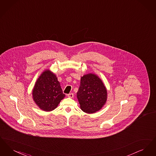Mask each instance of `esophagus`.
I'll list each match as a JSON object with an SVG mask.
<instances>
[{"instance_id":"1","label":"esophagus","mask_w":156,"mask_h":156,"mask_svg":"<svg viewBox=\"0 0 156 156\" xmlns=\"http://www.w3.org/2000/svg\"><path fill=\"white\" fill-rule=\"evenodd\" d=\"M67 97L68 98H73L74 97V94L73 93H71V94H69L67 95Z\"/></svg>"}]
</instances>
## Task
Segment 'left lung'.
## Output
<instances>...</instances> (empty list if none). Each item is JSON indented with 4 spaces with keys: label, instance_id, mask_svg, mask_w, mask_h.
Here are the masks:
<instances>
[{
    "label": "left lung",
    "instance_id": "left-lung-1",
    "mask_svg": "<svg viewBox=\"0 0 156 156\" xmlns=\"http://www.w3.org/2000/svg\"><path fill=\"white\" fill-rule=\"evenodd\" d=\"M76 97L82 111L94 113L101 110L106 104L107 89L97 75L89 73L81 76Z\"/></svg>",
    "mask_w": 156,
    "mask_h": 156
}]
</instances>
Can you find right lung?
<instances>
[{
    "label": "right lung",
    "instance_id": "add662e5",
    "mask_svg": "<svg viewBox=\"0 0 156 156\" xmlns=\"http://www.w3.org/2000/svg\"><path fill=\"white\" fill-rule=\"evenodd\" d=\"M32 96L37 106L45 112L54 110L66 97L56 75L49 69H45L37 78Z\"/></svg>",
    "mask_w": 156,
    "mask_h": 156
}]
</instances>
